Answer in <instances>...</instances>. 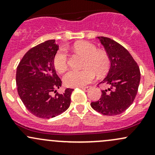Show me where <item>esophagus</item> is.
<instances>
[{"label":"esophagus","mask_w":155,"mask_h":155,"mask_svg":"<svg viewBox=\"0 0 155 155\" xmlns=\"http://www.w3.org/2000/svg\"><path fill=\"white\" fill-rule=\"evenodd\" d=\"M80 88L82 89L84 91H88V90H90V89L91 88V87H90L87 86V87H80Z\"/></svg>","instance_id":"34e87169"}]
</instances>
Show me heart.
I'll list each match as a JSON object with an SVG mask.
<instances>
[{
	"instance_id": "obj_1",
	"label": "heart",
	"mask_w": 155,
	"mask_h": 155,
	"mask_svg": "<svg viewBox=\"0 0 155 155\" xmlns=\"http://www.w3.org/2000/svg\"><path fill=\"white\" fill-rule=\"evenodd\" d=\"M76 52L84 56V68L70 71L64 76V84L68 87H82L90 83L97 74H104L109 67V58L106 53L97 51L95 45L87 41H80L74 47ZM54 66L57 71L63 73L68 67V53L64 48L59 49L54 57Z\"/></svg>"
}]
</instances>
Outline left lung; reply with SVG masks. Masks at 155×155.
I'll return each mask as SVG.
<instances>
[{"label": "left lung", "instance_id": "1", "mask_svg": "<svg viewBox=\"0 0 155 155\" xmlns=\"http://www.w3.org/2000/svg\"><path fill=\"white\" fill-rule=\"evenodd\" d=\"M97 38L106 49L111 66L107 76L100 82L108 88L101 90V98L90 105L102 114L114 116L122 114L133 104L139 86L140 69L129 51L121 44L107 37Z\"/></svg>", "mask_w": 155, "mask_h": 155}]
</instances>
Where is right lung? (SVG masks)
<instances>
[{"instance_id": "add662e5", "label": "right lung", "mask_w": 155, "mask_h": 155, "mask_svg": "<svg viewBox=\"0 0 155 155\" xmlns=\"http://www.w3.org/2000/svg\"><path fill=\"white\" fill-rule=\"evenodd\" d=\"M59 49L55 40L46 41L30 49L19 62L16 74L17 92L27 109L35 117L52 118L70 106L73 89L64 93L57 90L62 85L56 74L54 57ZM54 92V96L51 95Z\"/></svg>"}]
</instances>
